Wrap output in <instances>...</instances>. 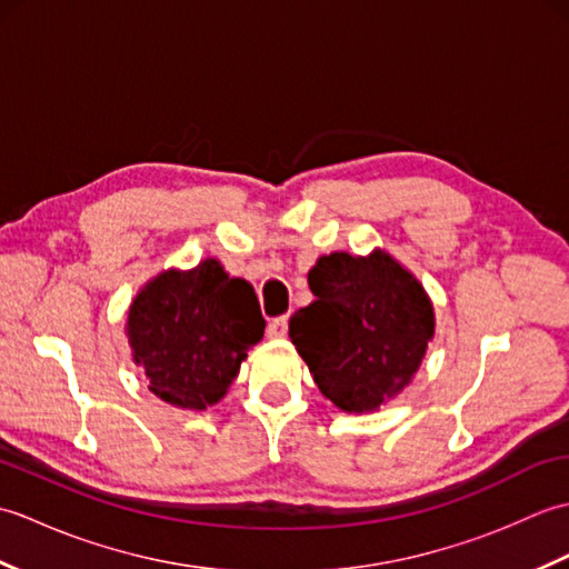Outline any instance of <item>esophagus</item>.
<instances>
[{"instance_id": "1", "label": "esophagus", "mask_w": 569, "mask_h": 569, "mask_svg": "<svg viewBox=\"0 0 569 569\" xmlns=\"http://www.w3.org/2000/svg\"><path fill=\"white\" fill-rule=\"evenodd\" d=\"M286 332H288V316L273 318L269 325H266V335H269L271 340H278V337H286Z\"/></svg>"}]
</instances>
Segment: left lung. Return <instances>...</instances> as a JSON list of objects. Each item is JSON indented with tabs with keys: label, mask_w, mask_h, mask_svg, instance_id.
<instances>
[{
	"label": "left lung",
	"mask_w": 569,
	"mask_h": 569,
	"mask_svg": "<svg viewBox=\"0 0 569 569\" xmlns=\"http://www.w3.org/2000/svg\"><path fill=\"white\" fill-rule=\"evenodd\" d=\"M316 300L288 322L298 355L325 398L365 413L413 379L435 330L422 286L389 253L335 251L308 273Z\"/></svg>",
	"instance_id": "8db88e82"
}]
</instances>
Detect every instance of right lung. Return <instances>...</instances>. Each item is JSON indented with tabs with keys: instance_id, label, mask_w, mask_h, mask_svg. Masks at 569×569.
Masks as SVG:
<instances>
[{
	"instance_id": "right-lung-1",
	"label": "right lung",
	"mask_w": 569,
	"mask_h": 569,
	"mask_svg": "<svg viewBox=\"0 0 569 569\" xmlns=\"http://www.w3.org/2000/svg\"><path fill=\"white\" fill-rule=\"evenodd\" d=\"M253 288L208 259L188 273L166 271L129 308L134 361L161 401L204 410L237 379L239 365L263 337Z\"/></svg>"
}]
</instances>
